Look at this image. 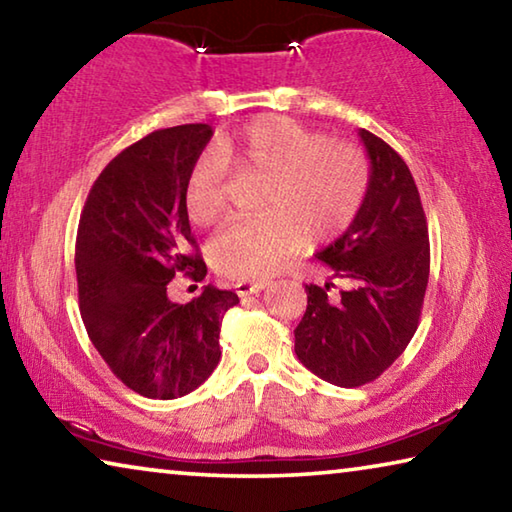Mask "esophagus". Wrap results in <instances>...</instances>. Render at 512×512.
I'll use <instances>...</instances> for the list:
<instances>
[{
	"instance_id": "1",
	"label": "esophagus",
	"mask_w": 512,
	"mask_h": 512,
	"mask_svg": "<svg viewBox=\"0 0 512 512\" xmlns=\"http://www.w3.org/2000/svg\"><path fill=\"white\" fill-rule=\"evenodd\" d=\"M235 289L239 296H250V293H259L262 289H266V282L264 280H257V282H246L241 280L235 284Z\"/></svg>"
}]
</instances>
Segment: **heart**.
<instances>
[{"instance_id": "obj_1", "label": "heart", "mask_w": 512, "mask_h": 512, "mask_svg": "<svg viewBox=\"0 0 512 512\" xmlns=\"http://www.w3.org/2000/svg\"><path fill=\"white\" fill-rule=\"evenodd\" d=\"M228 167L268 178L259 216H237L210 244L214 268L235 277H268L287 266L309 239L334 237L368 192V160L361 149L302 128L266 119L239 137H223L203 153L185 183V207L196 225H212L228 210Z\"/></svg>"}]
</instances>
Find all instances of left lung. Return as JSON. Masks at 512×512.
I'll return each mask as SVG.
<instances>
[{
    "label": "left lung",
    "instance_id": "obj_1",
    "mask_svg": "<svg viewBox=\"0 0 512 512\" xmlns=\"http://www.w3.org/2000/svg\"><path fill=\"white\" fill-rule=\"evenodd\" d=\"M370 160L368 192L343 235L320 262L352 287L307 284V311L296 334L302 366L334 386L377 379L406 350L420 323L429 282V230L418 187L400 153L361 128Z\"/></svg>",
    "mask_w": 512,
    "mask_h": 512
}]
</instances>
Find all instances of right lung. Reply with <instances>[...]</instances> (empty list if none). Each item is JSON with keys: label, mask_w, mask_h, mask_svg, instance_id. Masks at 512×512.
<instances>
[{"label": "right lung", "mask_w": 512, "mask_h": 512, "mask_svg": "<svg viewBox=\"0 0 512 512\" xmlns=\"http://www.w3.org/2000/svg\"><path fill=\"white\" fill-rule=\"evenodd\" d=\"M212 133L185 124L142 137L99 173L81 212L76 282L85 329L117 379L151 400H176L212 375L221 320L239 302L212 284L187 305L167 296L178 273L196 282L207 273L185 183Z\"/></svg>", "instance_id": "add662e5"}]
</instances>
